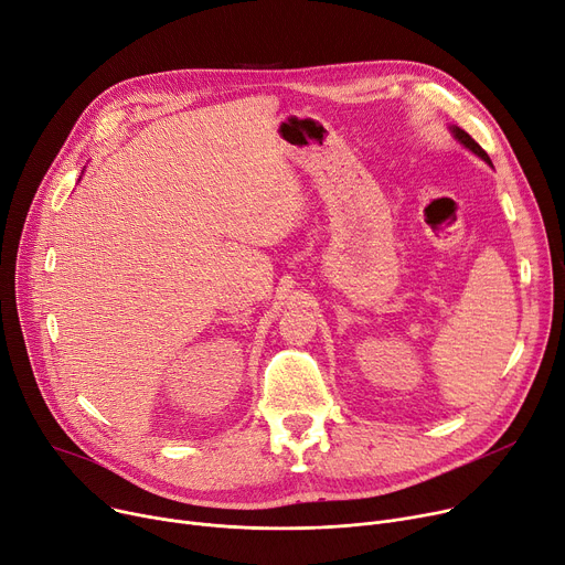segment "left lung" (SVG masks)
<instances>
[{"mask_svg": "<svg viewBox=\"0 0 565 565\" xmlns=\"http://www.w3.org/2000/svg\"><path fill=\"white\" fill-rule=\"evenodd\" d=\"M449 131H451V137H454L462 148H468L472 154H477L479 159H483L486 163H490V166H492V161H490L488 152H486V150H483V148H481V146H479V143L468 135L466 129H460L458 125H451V127H449Z\"/></svg>", "mask_w": 565, "mask_h": 565, "instance_id": "1", "label": "left lung"}]
</instances>
